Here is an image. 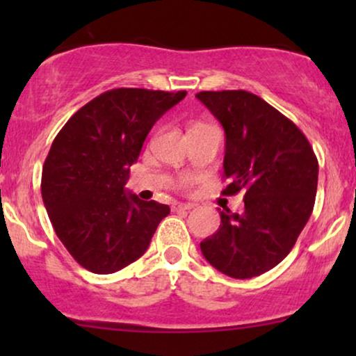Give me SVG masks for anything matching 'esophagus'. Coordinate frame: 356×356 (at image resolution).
I'll use <instances>...</instances> for the list:
<instances>
[{
	"label": "esophagus",
	"instance_id": "esophagus-1",
	"mask_svg": "<svg viewBox=\"0 0 356 356\" xmlns=\"http://www.w3.org/2000/svg\"><path fill=\"white\" fill-rule=\"evenodd\" d=\"M194 209V204L191 202H179L174 206V211H191Z\"/></svg>",
	"mask_w": 356,
	"mask_h": 356
}]
</instances>
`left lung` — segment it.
Here are the masks:
<instances>
[{
  "label": "left lung",
  "mask_w": 356,
  "mask_h": 356,
  "mask_svg": "<svg viewBox=\"0 0 356 356\" xmlns=\"http://www.w3.org/2000/svg\"><path fill=\"white\" fill-rule=\"evenodd\" d=\"M226 132L224 195L244 192V212L219 211L220 226L201 243L224 275L248 280L280 264L313 212L318 159L298 127L246 90L199 92Z\"/></svg>",
  "instance_id": "obj_1"
}]
</instances>
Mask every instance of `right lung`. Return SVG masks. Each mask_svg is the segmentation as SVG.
Instances as JSON below:
<instances>
[{"label": "right lung", "instance_id": "1", "mask_svg": "<svg viewBox=\"0 0 356 356\" xmlns=\"http://www.w3.org/2000/svg\"><path fill=\"white\" fill-rule=\"evenodd\" d=\"M186 93L108 90L73 113L53 140L42 197L58 239L88 271L110 275L137 261L170 212L124 186L147 134Z\"/></svg>", "mask_w": 356, "mask_h": 356}]
</instances>
